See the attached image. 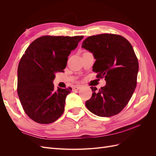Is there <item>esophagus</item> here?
<instances>
[{
  "instance_id": "obj_1",
  "label": "esophagus",
  "mask_w": 156,
  "mask_h": 156,
  "mask_svg": "<svg viewBox=\"0 0 156 156\" xmlns=\"http://www.w3.org/2000/svg\"><path fill=\"white\" fill-rule=\"evenodd\" d=\"M81 88V86H75L73 88V90H79Z\"/></svg>"
}]
</instances>
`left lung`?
<instances>
[{"label": "left lung", "mask_w": 156, "mask_h": 156, "mask_svg": "<svg viewBox=\"0 0 156 156\" xmlns=\"http://www.w3.org/2000/svg\"><path fill=\"white\" fill-rule=\"evenodd\" d=\"M82 48L92 52L96 62L92 70L97 78H105L106 85L93 92L85 103L88 109L101 117L119 114L126 106L136 85L138 59L131 44L124 37L114 34L91 36Z\"/></svg>", "instance_id": "1"}]
</instances>
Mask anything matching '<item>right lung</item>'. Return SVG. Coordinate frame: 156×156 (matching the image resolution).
<instances>
[{
    "label": "right lung",
    "instance_id": "obj_1",
    "mask_svg": "<svg viewBox=\"0 0 156 156\" xmlns=\"http://www.w3.org/2000/svg\"><path fill=\"white\" fill-rule=\"evenodd\" d=\"M83 36L38 37L23 55L17 69V93L23 110L37 123H53L64 111L66 98L72 88H58L55 73L64 72L71 51Z\"/></svg>",
    "mask_w": 156,
    "mask_h": 156
}]
</instances>
